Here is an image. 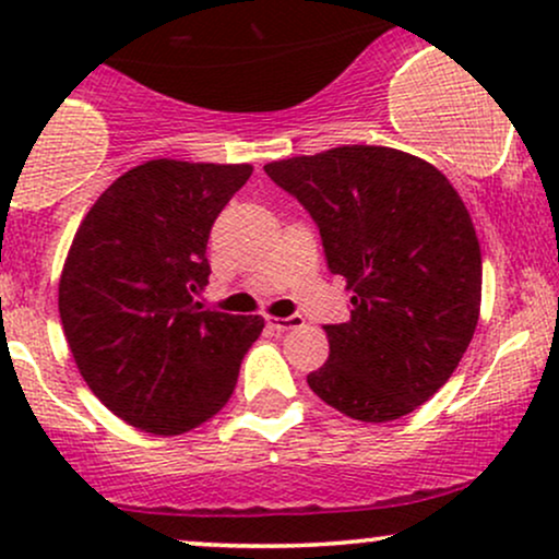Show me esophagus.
Segmentation results:
<instances>
[{"instance_id": "34e87169", "label": "esophagus", "mask_w": 559, "mask_h": 559, "mask_svg": "<svg viewBox=\"0 0 559 559\" xmlns=\"http://www.w3.org/2000/svg\"><path fill=\"white\" fill-rule=\"evenodd\" d=\"M267 325L275 331H294L299 329V325H305V320L299 316H292V318H267Z\"/></svg>"}]
</instances>
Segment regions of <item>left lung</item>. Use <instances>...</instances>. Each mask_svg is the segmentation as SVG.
Listing matches in <instances>:
<instances>
[{"mask_svg":"<svg viewBox=\"0 0 559 559\" xmlns=\"http://www.w3.org/2000/svg\"><path fill=\"white\" fill-rule=\"evenodd\" d=\"M265 173L312 215L329 271L352 292L349 320L323 325L329 360L307 383L355 420L409 415L449 381L478 325L465 202L431 163L389 146H336Z\"/></svg>","mask_w":559,"mask_h":559,"instance_id":"1","label":"left lung"}]
</instances>
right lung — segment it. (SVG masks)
<instances>
[{
    "mask_svg": "<svg viewBox=\"0 0 559 559\" xmlns=\"http://www.w3.org/2000/svg\"><path fill=\"white\" fill-rule=\"evenodd\" d=\"M252 165L150 159L123 173L75 230L60 320L94 396L128 426L178 436L226 407L260 316L204 310L207 239Z\"/></svg>",
    "mask_w": 559,
    "mask_h": 559,
    "instance_id": "1",
    "label": "right lung"
}]
</instances>
